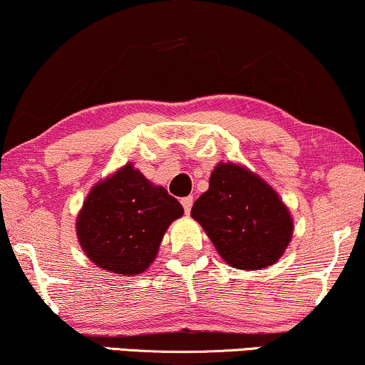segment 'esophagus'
Returning a JSON list of instances; mask_svg holds the SVG:
<instances>
[{"instance_id":"esophagus-1","label":"esophagus","mask_w":365,"mask_h":365,"mask_svg":"<svg viewBox=\"0 0 365 365\" xmlns=\"http://www.w3.org/2000/svg\"><path fill=\"white\" fill-rule=\"evenodd\" d=\"M182 205H183V210H185V214L192 210V205H193V198L192 197H185L182 198Z\"/></svg>"}]
</instances>
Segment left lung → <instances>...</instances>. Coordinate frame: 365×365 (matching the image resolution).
<instances>
[{
    "mask_svg": "<svg viewBox=\"0 0 365 365\" xmlns=\"http://www.w3.org/2000/svg\"><path fill=\"white\" fill-rule=\"evenodd\" d=\"M220 257L237 269H262L283 256L293 236V219L278 193L236 163H219L209 190L192 207Z\"/></svg>",
    "mask_w": 365,
    "mask_h": 365,
    "instance_id": "left-lung-1",
    "label": "left lung"
}]
</instances>
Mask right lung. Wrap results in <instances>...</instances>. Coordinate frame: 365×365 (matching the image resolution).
Returning a JSON list of instances; mask_svg holds the SVG:
<instances>
[{"label": "right lung", "instance_id": "1", "mask_svg": "<svg viewBox=\"0 0 365 365\" xmlns=\"http://www.w3.org/2000/svg\"><path fill=\"white\" fill-rule=\"evenodd\" d=\"M182 215L167 188L128 163L89 192L77 215V237L98 267L136 276L155 261L165 230Z\"/></svg>", "mask_w": 365, "mask_h": 365}]
</instances>
